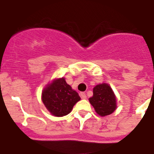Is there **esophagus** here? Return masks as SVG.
<instances>
[{
  "mask_svg": "<svg viewBox=\"0 0 154 154\" xmlns=\"http://www.w3.org/2000/svg\"><path fill=\"white\" fill-rule=\"evenodd\" d=\"M80 96H81V98H82V99H83V100L86 99V93H84V92H81Z\"/></svg>",
  "mask_w": 154,
  "mask_h": 154,
  "instance_id": "1",
  "label": "esophagus"
}]
</instances>
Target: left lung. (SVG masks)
I'll return each mask as SVG.
<instances>
[{
  "label": "left lung",
  "instance_id": "1",
  "mask_svg": "<svg viewBox=\"0 0 154 154\" xmlns=\"http://www.w3.org/2000/svg\"><path fill=\"white\" fill-rule=\"evenodd\" d=\"M89 101L95 109V112L102 117L112 113L117 108L116 97L108 84H100L93 89V96Z\"/></svg>",
  "mask_w": 154,
  "mask_h": 154
}]
</instances>
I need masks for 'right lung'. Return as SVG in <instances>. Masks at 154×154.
Segmentation results:
<instances>
[{
  "label": "right lung",
  "instance_id": "right-lung-1",
  "mask_svg": "<svg viewBox=\"0 0 154 154\" xmlns=\"http://www.w3.org/2000/svg\"><path fill=\"white\" fill-rule=\"evenodd\" d=\"M80 100L78 93L67 84L64 78L54 80L42 92V101L45 108L56 117L68 114Z\"/></svg>",
  "mask_w": 154,
  "mask_h": 154
}]
</instances>
